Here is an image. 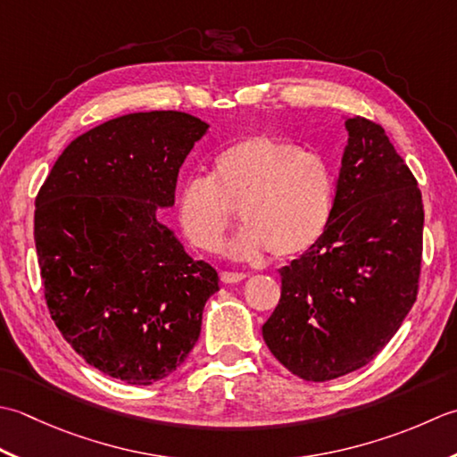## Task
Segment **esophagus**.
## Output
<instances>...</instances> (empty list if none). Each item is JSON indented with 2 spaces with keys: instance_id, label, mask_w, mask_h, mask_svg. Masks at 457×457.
<instances>
[{
  "instance_id": "1",
  "label": "esophagus",
  "mask_w": 457,
  "mask_h": 457,
  "mask_svg": "<svg viewBox=\"0 0 457 457\" xmlns=\"http://www.w3.org/2000/svg\"><path fill=\"white\" fill-rule=\"evenodd\" d=\"M246 278L245 272H228V270H225V272H220V280L225 284H238Z\"/></svg>"
}]
</instances>
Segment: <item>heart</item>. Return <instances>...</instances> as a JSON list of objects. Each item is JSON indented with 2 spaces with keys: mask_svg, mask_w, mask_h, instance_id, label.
<instances>
[{
  "mask_svg": "<svg viewBox=\"0 0 457 457\" xmlns=\"http://www.w3.org/2000/svg\"><path fill=\"white\" fill-rule=\"evenodd\" d=\"M335 177L321 155L272 136H246L212 162L211 177H189L177 193V217L191 245L217 254L240 207L245 227L232 242L237 260L305 254L333 215Z\"/></svg>",
  "mask_w": 457,
  "mask_h": 457,
  "instance_id": "obj_1",
  "label": "heart"
}]
</instances>
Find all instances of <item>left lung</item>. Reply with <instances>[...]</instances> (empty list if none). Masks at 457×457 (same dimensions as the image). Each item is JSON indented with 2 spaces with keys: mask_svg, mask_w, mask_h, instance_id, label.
<instances>
[{
  "mask_svg": "<svg viewBox=\"0 0 457 457\" xmlns=\"http://www.w3.org/2000/svg\"><path fill=\"white\" fill-rule=\"evenodd\" d=\"M333 215L318 245L280 268L282 295L262 325L268 349L303 380L365 367L393 339L418 294L424 207L385 129L345 118Z\"/></svg>",
  "mask_w": 457,
  "mask_h": 457,
  "instance_id": "obj_1",
  "label": "left lung"
}]
</instances>
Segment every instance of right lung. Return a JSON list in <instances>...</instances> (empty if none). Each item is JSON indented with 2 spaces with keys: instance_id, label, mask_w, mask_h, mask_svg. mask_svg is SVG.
<instances>
[{
  "instance_id": "add662e5",
  "label": "right lung",
  "mask_w": 457,
  "mask_h": 457,
  "mask_svg": "<svg viewBox=\"0 0 457 457\" xmlns=\"http://www.w3.org/2000/svg\"><path fill=\"white\" fill-rule=\"evenodd\" d=\"M209 124L185 112L126 114L67 145L35 199V248L51 318L88 365L147 386L181 365L219 292L157 209Z\"/></svg>"
}]
</instances>
